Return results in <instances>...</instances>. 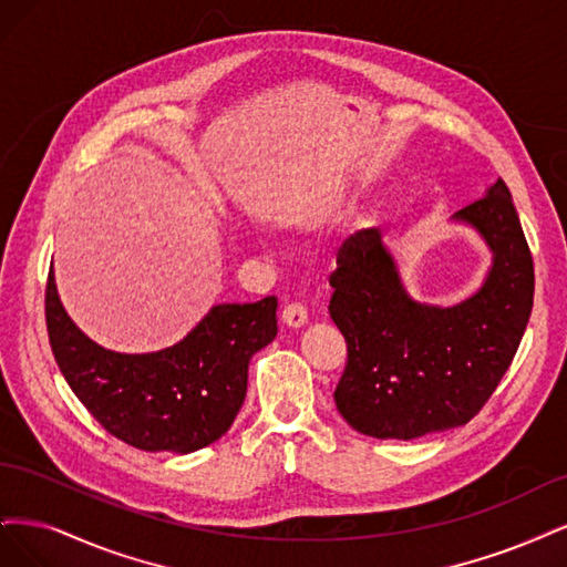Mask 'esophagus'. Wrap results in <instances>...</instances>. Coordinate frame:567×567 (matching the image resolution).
Here are the masks:
<instances>
[{
    "instance_id": "esophagus-1",
    "label": "esophagus",
    "mask_w": 567,
    "mask_h": 567,
    "mask_svg": "<svg viewBox=\"0 0 567 567\" xmlns=\"http://www.w3.org/2000/svg\"><path fill=\"white\" fill-rule=\"evenodd\" d=\"M280 318L289 327H301L306 322V318H308V310H306V306L291 301V303L282 306V316Z\"/></svg>"
}]
</instances>
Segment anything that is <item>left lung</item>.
Here are the masks:
<instances>
[{
    "label": "left lung",
    "instance_id": "1",
    "mask_svg": "<svg viewBox=\"0 0 567 567\" xmlns=\"http://www.w3.org/2000/svg\"><path fill=\"white\" fill-rule=\"evenodd\" d=\"M476 226L495 266L476 297L452 308L412 301L379 228L337 251L330 316L346 339L337 410L355 431L412 441L464 426L499 386L535 297V264L514 199L499 178L454 214Z\"/></svg>",
    "mask_w": 567,
    "mask_h": 567
}]
</instances>
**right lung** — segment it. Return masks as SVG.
Returning <instances> with one entry per match:
<instances>
[{"instance_id": "right-lung-1", "label": "right lung", "mask_w": 567, "mask_h": 567, "mask_svg": "<svg viewBox=\"0 0 567 567\" xmlns=\"http://www.w3.org/2000/svg\"><path fill=\"white\" fill-rule=\"evenodd\" d=\"M278 299L218 303L172 349H101L68 318L49 270L44 316L53 358L82 405L117 441L145 452H195L240 412L251 355L278 334Z\"/></svg>"}]
</instances>
